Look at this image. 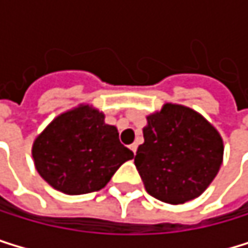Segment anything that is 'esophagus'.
Wrapping results in <instances>:
<instances>
[{
	"instance_id": "34e87169",
	"label": "esophagus",
	"mask_w": 248,
	"mask_h": 248,
	"mask_svg": "<svg viewBox=\"0 0 248 248\" xmlns=\"http://www.w3.org/2000/svg\"><path fill=\"white\" fill-rule=\"evenodd\" d=\"M129 149H131V150L134 152V155H135V153H137V149H138V146H137L135 142H134V144H131V146H129Z\"/></svg>"
}]
</instances>
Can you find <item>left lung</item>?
<instances>
[{
    "label": "left lung",
    "mask_w": 248,
    "mask_h": 248,
    "mask_svg": "<svg viewBox=\"0 0 248 248\" xmlns=\"http://www.w3.org/2000/svg\"><path fill=\"white\" fill-rule=\"evenodd\" d=\"M144 142L134 164L149 195L168 204H183L201 195L223 159L218 132L196 111L165 104L147 117Z\"/></svg>",
    "instance_id": "obj_1"
}]
</instances>
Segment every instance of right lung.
Segmentation results:
<instances>
[{"label": "right lung", "mask_w": 248, "mask_h": 248, "mask_svg": "<svg viewBox=\"0 0 248 248\" xmlns=\"http://www.w3.org/2000/svg\"><path fill=\"white\" fill-rule=\"evenodd\" d=\"M40 175L66 195L96 192L134 153L119 140L104 114L81 106L58 116L32 146Z\"/></svg>", "instance_id": "add662e5"}]
</instances>
